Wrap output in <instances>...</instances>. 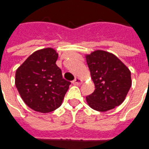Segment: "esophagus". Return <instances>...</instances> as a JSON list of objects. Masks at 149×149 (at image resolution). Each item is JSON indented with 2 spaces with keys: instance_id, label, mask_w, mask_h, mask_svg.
I'll return each mask as SVG.
<instances>
[{
  "instance_id": "1",
  "label": "esophagus",
  "mask_w": 149,
  "mask_h": 149,
  "mask_svg": "<svg viewBox=\"0 0 149 149\" xmlns=\"http://www.w3.org/2000/svg\"><path fill=\"white\" fill-rule=\"evenodd\" d=\"M81 82H82V81L79 78H75L74 79L73 81H72V83L74 84V85H80Z\"/></svg>"
}]
</instances>
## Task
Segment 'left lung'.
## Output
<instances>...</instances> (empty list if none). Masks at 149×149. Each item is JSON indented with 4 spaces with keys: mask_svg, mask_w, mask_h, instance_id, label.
Wrapping results in <instances>:
<instances>
[{
    "mask_svg": "<svg viewBox=\"0 0 149 149\" xmlns=\"http://www.w3.org/2000/svg\"><path fill=\"white\" fill-rule=\"evenodd\" d=\"M95 91L86 96L88 106L107 111L120 106L131 86V71L115 55L96 50L86 56Z\"/></svg>",
    "mask_w": 149,
    "mask_h": 149,
    "instance_id": "8db88e82",
    "label": "left lung"
}]
</instances>
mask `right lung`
<instances>
[{
    "label": "right lung",
    "mask_w": 149,
    "mask_h": 149,
    "mask_svg": "<svg viewBox=\"0 0 149 149\" xmlns=\"http://www.w3.org/2000/svg\"><path fill=\"white\" fill-rule=\"evenodd\" d=\"M58 54L52 48L34 52L16 71L15 85L28 107L40 113L57 109L68 90L70 81L56 66Z\"/></svg>",
    "instance_id": "1"
}]
</instances>
